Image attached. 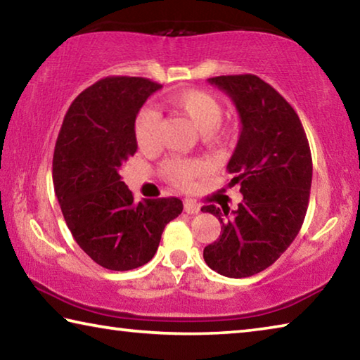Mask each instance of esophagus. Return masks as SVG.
Segmentation results:
<instances>
[{"mask_svg": "<svg viewBox=\"0 0 360 360\" xmlns=\"http://www.w3.org/2000/svg\"><path fill=\"white\" fill-rule=\"evenodd\" d=\"M184 211L187 214H197L200 211V205L195 200H186L184 202Z\"/></svg>", "mask_w": 360, "mask_h": 360, "instance_id": "34e87169", "label": "esophagus"}]
</instances>
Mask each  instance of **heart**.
I'll return each instance as SVG.
<instances>
[{"instance_id":"obj_1","label":"heart","mask_w":360,"mask_h":360,"mask_svg":"<svg viewBox=\"0 0 360 360\" xmlns=\"http://www.w3.org/2000/svg\"><path fill=\"white\" fill-rule=\"evenodd\" d=\"M167 105L186 119L206 141H221L227 138L230 129L222 124L224 109L214 95L200 89H187L169 95ZM160 119L155 111L144 108L135 120V138L141 149H152L158 143ZM205 173V165L195 158H168L162 165V174L176 187H191L193 181Z\"/></svg>"}]
</instances>
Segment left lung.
<instances>
[{
	"instance_id": "8db88e82",
	"label": "left lung",
	"mask_w": 360,
	"mask_h": 360,
	"mask_svg": "<svg viewBox=\"0 0 360 360\" xmlns=\"http://www.w3.org/2000/svg\"><path fill=\"white\" fill-rule=\"evenodd\" d=\"M227 94L241 119V133L227 172L240 184L238 210L206 205L222 224L203 249L211 270L248 278L275 264L302 229L313 178L307 133L288 101L255 75L210 77Z\"/></svg>"
}]
</instances>
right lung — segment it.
I'll list each match as a JSON object with an SVG mask.
<instances>
[{
    "label": "right lung",
    "mask_w": 360,
    "mask_h": 360,
    "mask_svg": "<svg viewBox=\"0 0 360 360\" xmlns=\"http://www.w3.org/2000/svg\"><path fill=\"white\" fill-rule=\"evenodd\" d=\"M158 89L146 77L100 79L71 103L58 133L52 178L60 208L77 245L106 270L148 264L165 225L182 212L176 197L135 205L120 176L138 149L136 114Z\"/></svg>",
    "instance_id": "obj_1"
}]
</instances>
